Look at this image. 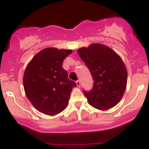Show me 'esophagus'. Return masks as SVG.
I'll list each match as a JSON object with an SVG mask.
<instances>
[{
    "mask_svg": "<svg viewBox=\"0 0 149 149\" xmlns=\"http://www.w3.org/2000/svg\"><path fill=\"white\" fill-rule=\"evenodd\" d=\"M76 84H77V86H78V87H80V86H81V82H80V80H79V79L77 80V81H76Z\"/></svg>",
    "mask_w": 149,
    "mask_h": 149,
    "instance_id": "1",
    "label": "esophagus"
}]
</instances>
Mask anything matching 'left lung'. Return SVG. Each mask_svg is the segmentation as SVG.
Masks as SVG:
<instances>
[{
  "label": "left lung",
  "instance_id": "1",
  "mask_svg": "<svg viewBox=\"0 0 149 149\" xmlns=\"http://www.w3.org/2000/svg\"><path fill=\"white\" fill-rule=\"evenodd\" d=\"M78 54L93 80L92 89L84 91L89 103L100 110L113 108L120 101L126 88L127 70L123 60L113 49L100 44L80 48Z\"/></svg>",
  "mask_w": 149,
  "mask_h": 149
}]
</instances>
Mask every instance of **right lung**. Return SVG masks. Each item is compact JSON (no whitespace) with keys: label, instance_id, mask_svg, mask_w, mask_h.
Listing matches in <instances>:
<instances>
[{"label":"right lung","instance_id":"1","mask_svg":"<svg viewBox=\"0 0 149 149\" xmlns=\"http://www.w3.org/2000/svg\"><path fill=\"white\" fill-rule=\"evenodd\" d=\"M71 53L70 49L46 48L26 66L23 79L25 93L40 112L56 115L66 108L76 83L68 79L62 63Z\"/></svg>","mask_w":149,"mask_h":149}]
</instances>
